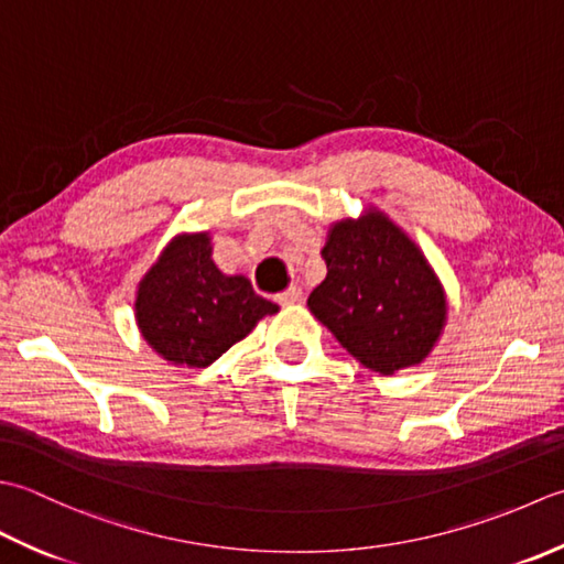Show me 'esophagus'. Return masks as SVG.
Here are the masks:
<instances>
[{"mask_svg": "<svg viewBox=\"0 0 564 564\" xmlns=\"http://www.w3.org/2000/svg\"><path fill=\"white\" fill-rule=\"evenodd\" d=\"M302 299H304L302 286H290V290L278 296V302L284 304V306H290V304H302Z\"/></svg>", "mask_w": 564, "mask_h": 564, "instance_id": "obj_1", "label": "esophagus"}]
</instances>
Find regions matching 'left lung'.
Returning <instances> with one entry per match:
<instances>
[{
    "mask_svg": "<svg viewBox=\"0 0 564 564\" xmlns=\"http://www.w3.org/2000/svg\"><path fill=\"white\" fill-rule=\"evenodd\" d=\"M326 280L308 312L355 360L394 375L429 358L447 324V294L426 252L394 218L367 204L328 226Z\"/></svg>",
    "mask_w": 564,
    "mask_h": 564,
    "instance_id": "obj_1",
    "label": "left lung"
}]
</instances>
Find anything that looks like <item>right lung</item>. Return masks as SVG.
Here are the masks:
<instances>
[{"label": "right lung", "instance_id": "obj_1", "mask_svg": "<svg viewBox=\"0 0 564 564\" xmlns=\"http://www.w3.org/2000/svg\"><path fill=\"white\" fill-rule=\"evenodd\" d=\"M212 252V231L172 236L135 286V326L170 365H212L280 312L252 292L246 274L218 270Z\"/></svg>", "mask_w": 564, "mask_h": 564}]
</instances>
